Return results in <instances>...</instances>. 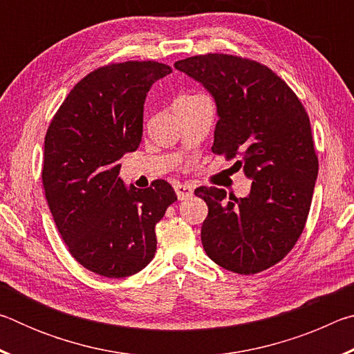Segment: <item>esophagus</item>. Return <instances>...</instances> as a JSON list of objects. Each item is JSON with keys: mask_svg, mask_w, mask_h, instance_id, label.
<instances>
[{"mask_svg": "<svg viewBox=\"0 0 354 354\" xmlns=\"http://www.w3.org/2000/svg\"><path fill=\"white\" fill-rule=\"evenodd\" d=\"M175 192L178 195V200H187L194 195V189L189 184H175Z\"/></svg>", "mask_w": 354, "mask_h": 354, "instance_id": "esophagus-1", "label": "esophagus"}]
</instances>
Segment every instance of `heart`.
Segmentation results:
<instances>
[{
  "label": "heart",
  "mask_w": 354,
  "mask_h": 354,
  "mask_svg": "<svg viewBox=\"0 0 354 354\" xmlns=\"http://www.w3.org/2000/svg\"><path fill=\"white\" fill-rule=\"evenodd\" d=\"M190 98H196V95H184V97H179L178 100H190Z\"/></svg>",
  "instance_id": "1"
}]
</instances>
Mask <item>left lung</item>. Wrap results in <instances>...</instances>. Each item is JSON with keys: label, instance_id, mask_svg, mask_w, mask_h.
I'll return each mask as SVG.
<instances>
[{"label": "left lung", "instance_id": "obj_1", "mask_svg": "<svg viewBox=\"0 0 354 354\" xmlns=\"http://www.w3.org/2000/svg\"><path fill=\"white\" fill-rule=\"evenodd\" d=\"M200 82L217 106L212 151L237 159L251 179L245 198L198 187L207 217L201 226L206 254L226 270L254 274L289 253L306 223L319 173L310 122L292 88L259 62L205 55L175 62Z\"/></svg>", "mask_w": 354, "mask_h": 354}]
</instances>
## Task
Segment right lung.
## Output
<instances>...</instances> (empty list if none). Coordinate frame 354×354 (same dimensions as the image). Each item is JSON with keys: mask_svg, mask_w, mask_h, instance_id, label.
I'll use <instances>...</instances> for the list:
<instances>
[{"mask_svg": "<svg viewBox=\"0 0 354 354\" xmlns=\"http://www.w3.org/2000/svg\"><path fill=\"white\" fill-rule=\"evenodd\" d=\"M165 64L129 61L88 73L71 88L45 136V196L71 256L106 278L131 277L156 253L154 226L176 194L158 179L127 187L120 159L140 145L143 104Z\"/></svg>", "mask_w": 354, "mask_h": 354, "instance_id": "obj_1", "label": "right lung"}]
</instances>
